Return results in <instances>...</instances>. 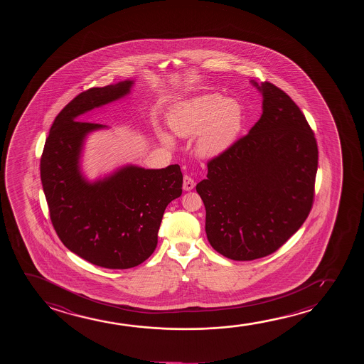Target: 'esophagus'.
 Listing matches in <instances>:
<instances>
[{
  "mask_svg": "<svg viewBox=\"0 0 364 364\" xmlns=\"http://www.w3.org/2000/svg\"><path fill=\"white\" fill-rule=\"evenodd\" d=\"M195 186V180L189 176V175H185L184 176V183H183V188L186 191H190V190L194 189Z\"/></svg>",
  "mask_w": 364,
  "mask_h": 364,
  "instance_id": "obj_1",
  "label": "esophagus"
}]
</instances>
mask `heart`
<instances>
[{
  "label": "heart",
  "instance_id": "obj_1",
  "mask_svg": "<svg viewBox=\"0 0 364 364\" xmlns=\"http://www.w3.org/2000/svg\"><path fill=\"white\" fill-rule=\"evenodd\" d=\"M244 124V108L236 100L218 93L199 95L175 107L169 117L170 129L178 136L198 135L196 150L203 156H215L234 144ZM161 139L170 144L168 135Z\"/></svg>",
  "mask_w": 364,
  "mask_h": 364
}]
</instances>
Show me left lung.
Returning a JSON list of instances; mask_svg holds the SVG:
<instances>
[{"label":"left lung","instance_id":"obj_1","mask_svg":"<svg viewBox=\"0 0 364 364\" xmlns=\"http://www.w3.org/2000/svg\"><path fill=\"white\" fill-rule=\"evenodd\" d=\"M254 85L264 95L261 118L208 161L196 185L210 245L235 261L274 254L302 226L318 166L314 130L299 105L269 82Z\"/></svg>","mask_w":364,"mask_h":364}]
</instances>
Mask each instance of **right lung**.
I'll return each instance as SVG.
<instances>
[{
	"mask_svg": "<svg viewBox=\"0 0 364 364\" xmlns=\"http://www.w3.org/2000/svg\"><path fill=\"white\" fill-rule=\"evenodd\" d=\"M132 85L93 87L70 100L55 117L41 156V181L58 237L72 252L105 269L144 262L158 244L166 206L183 193L178 164L158 170L130 165L93 184L80 174L85 135L105 125L78 117L129 93Z\"/></svg>",
	"mask_w": 364,
	"mask_h": 364,
	"instance_id": "right-lung-1",
	"label": "right lung"
}]
</instances>
